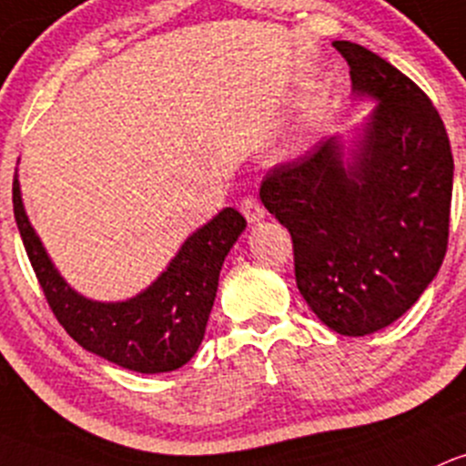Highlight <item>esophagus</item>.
Segmentation results:
<instances>
[{
  "mask_svg": "<svg viewBox=\"0 0 466 466\" xmlns=\"http://www.w3.org/2000/svg\"><path fill=\"white\" fill-rule=\"evenodd\" d=\"M239 210H242V215L247 218L248 224H258L265 218V208H262V204H258L253 198H244L239 201Z\"/></svg>",
  "mask_w": 466,
  "mask_h": 466,
  "instance_id": "1",
  "label": "esophagus"
}]
</instances>
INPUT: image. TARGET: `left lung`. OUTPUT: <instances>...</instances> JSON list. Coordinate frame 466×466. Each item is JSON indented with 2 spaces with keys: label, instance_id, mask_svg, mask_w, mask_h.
Wrapping results in <instances>:
<instances>
[{
  "label": "left lung",
  "instance_id": "left-lung-1",
  "mask_svg": "<svg viewBox=\"0 0 466 466\" xmlns=\"http://www.w3.org/2000/svg\"><path fill=\"white\" fill-rule=\"evenodd\" d=\"M357 98H375L345 157L328 137L271 167L260 199L294 242L296 285L334 332L366 337L417 303L449 244L453 155L438 109L409 76L339 40Z\"/></svg>",
  "mask_w": 466,
  "mask_h": 466
}]
</instances>
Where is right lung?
Returning <instances> with one entry per match:
<instances>
[{"label": "right lung", "instance_id": "obj_1", "mask_svg": "<svg viewBox=\"0 0 466 466\" xmlns=\"http://www.w3.org/2000/svg\"><path fill=\"white\" fill-rule=\"evenodd\" d=\"M13 213L46 303L66 334L89 352L143 375L177 370L195 357L218 294L224 258L247 228L238 210L224 208L181 244L147 289L123 303H98L71 289L46 256L24 210L17 175Z\"/></svg>", "mask_w": 466, "mask_h": 466}]
</instances>
